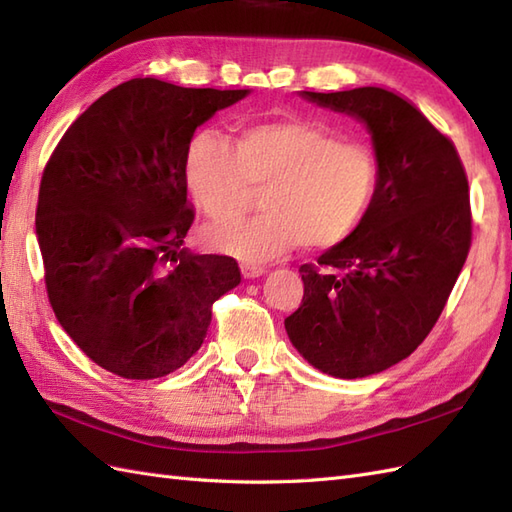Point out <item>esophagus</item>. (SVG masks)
Wrapping results in <instances>:
<instances>
[{
  "label": "esophagus",
  "instance_id": "esophagus-1",
  "mask_svg": "<svg viewBox=\"0 0 512 512\" xmlns=\"http://www.w3.org/2000/svg\"><path fill=\"white\" fill-rule=\"evenodd\" d=\"M240 270H242L244 279H255V277H259V275H264V272H266V266L253 264V261H242V264H240Z\"/></svg>",
  "mask_w": 512,
  "mask_h": 512
}]
</instances>
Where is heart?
<instances>
[{
    "mask_svg": "<svg viewBox=\"0 0 512 512\" xmlns=\"http://www.w3.org/2000/svg\"><path fill=\"white\" fill-rule=\"evenodd\" d=\"M189 194L209 218L205 240L244 261H266L305 242L327 248L358 227L371 205L377 163L368 146L296 115L242 124L233 146L200 128L183 157ZM262 185L266 210L227 219Z\"/></svg>",
    "mask_w": 512,
    "mask_h": 512,
    "instance_id": "b5f03b06",
    "label": "heart"
}]
</instances>
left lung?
<instances>
[{
    "label": "left lung",
    "instance_id": "left-lung-1",
    "mask_svg": "<svg viewBox=\"0 0 512 512\" xmlns=\"http://www.w3.org/2000/svg\"><path fill=\"white\" fill-rule=\"evenodd\" d=\"M301 95L366 124L377 183L353 233L299 268L303 301L285 331L318 371L366 377L406 360L454 290L471 246L467 174L454 144L397 93Z\"/></svg>",
    "mask_w": 512,
    "mask_h": 512
}]
</instances>
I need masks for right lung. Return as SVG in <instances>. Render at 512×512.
<instances>
[{"label":"right lung","instance_id":"obj_1","mask_svg":"<svg viewBox=\"0 0 512 512\" xmlns=\"http://www.w3.org/2000/svg\"><path fill=\"white\" fill-rule=\"evenodd\" d=\"M248 89L133 78L95 100L47 161L37 207L45 288L89 358L154 379L200 349L211 305L240 283L233 257L183 246L194 222L185 146Z\"/></svg>","mask_w":512,"mask_h":512}]
</instances>
